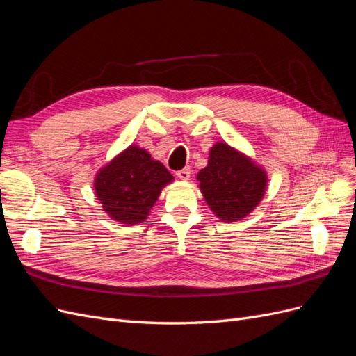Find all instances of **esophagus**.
Listing matches in <instances>:
<instances>
[{
    "label": "esophagus",
    "instance_id": "obj_1",
    "mask_svg": "<svg viewBox=\"0 0 356 356\" xmlns=\"http://www.w3.org/2000/svg\"><path fill=\"white\" fill-rule=\"evenodd\" d=\"M190 174H191L190 168H184V169H181V170H178V172H177V177H178L179 179H184V181H187V179L190 178Z\"/></svg>",
    "mask_w": 356,
    "mask_h": 356
}]
</instances>
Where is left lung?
<instances>
[{
    "mask_svg": "<svg viewBox=\"0 0 356 356\" xmlns=\"http://www.w3.org/2000/svg\"><path fill=\"white\" fill-rule=\"evenodd\" d=\"M197 179L211 209L227 222L251 213L267 186L266 172L225 143L212 147L208 166L199 172Z\"/></svg>",
    "mask_w": 356,
    "mask_h": 356,
    "instance_id": "1",
    "label": "left lung"
}]
</instances>
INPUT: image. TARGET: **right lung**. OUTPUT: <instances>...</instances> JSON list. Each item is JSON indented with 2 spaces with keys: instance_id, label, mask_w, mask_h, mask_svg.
<instances>
[{
  "instance_id": "add662e5",
  "label": "right lung",
  "mask_w": 356,
  "mask_h": 356,
  "mask_svg": "<svg viewBox=\"0 0 356 356\" xmlns=\"http://www.w3.org/2000/svg\"><path fill=\"white\" fill-rule=\"evenodd\" d=\"M174 179L170 172L145 149L131 145L95 178L96 197L104 211L122 224L143 222L160 196Z\"/></svg>"
}]
</instances>
